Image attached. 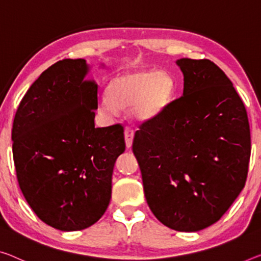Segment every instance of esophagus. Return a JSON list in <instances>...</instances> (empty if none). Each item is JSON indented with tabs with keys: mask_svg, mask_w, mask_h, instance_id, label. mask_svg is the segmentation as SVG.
Listing matches in <instances>:
<instances>
[{
	"mask_svg": "<svg viewBox=\"0 0 261 261\" xmlns=\"http://www.w3.org/2000/svg\"><path fill=\"white\" fill-rule=\"evenodd\" d=\"M133 138H134V130L130 129L129 127L125 128V141L127 148L132 147V143H133Z\"/></svg>",
	"mask_w": 261,
	"mask_h": 261,
	"instance_id": "esophagus-1",
	"label": "esophagus"
}]
</instances>
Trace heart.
<instances>
[{
  "mask_svg": "<svg viewBox=\"0 0 261 261\" xmlns=\"http://www.w3.org/2000/svg\"><path fill=\"white\" fill-rule=\"evenodd\" d=\"M176 93V82L167 71L138 70L119 74L110 83L99 110L107 117L129 107V117L144 122L159 117Z\"/></svg>",
  "mask_w": 261,
  "mask_h": 261,
  "instance_id": "heart-1",
  "label": "heart"
}]
</instances>
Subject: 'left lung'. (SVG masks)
<instances>
[{"instance_id": "left-lung-1", "label": "left lung", "mask_w": 261, "mask_h": 261, "mask_svg": "<svg viewBox=\"0 0 261 261\" xmlns=\"http://www.w3.org/2000/svg\"><path fill=\"white\" fill-rule=\"evenodd\" d=\"M183 94L135 132L147 203L163 225L197 232L218 222L245 186L251 134L242 99L209 59L176 61Z\"/></svg>"}]
</instances>
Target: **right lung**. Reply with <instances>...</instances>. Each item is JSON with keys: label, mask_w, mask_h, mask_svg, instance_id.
I'll return each mask as SVG.
<instances>
[{"label": "right lung", "mask_w": 261, "mask_h": 261, "mask_svg": "<svg viewBox=\"0 0 261 261\" xmlns=\"http://www.w3.org/2000/svg\"><path fill=\"white\" fill-rule=\"evenodd\" d=\"M85 59H63L39 75L16 112V175L37 217L61 231L93 225L105 214L112 174L126 149L123 127L95 128L98 85Z\"/></svg>", "instance_id": "obj_1"}]
</instances>
